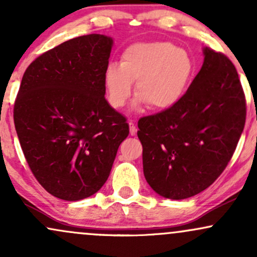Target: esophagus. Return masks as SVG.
Here are the masks:
<instances>
[{
  "mask_svg": "<svg viewBox=\"0 0 257 257\" xmlns=\"http://www.w3.org/2000/svg\"><path fill=\"white\" fill-rule=\"evenodd\" d=\"M129 132H131L132 137H134L137 134V125H135V123L133 120H129Z\"/></svg>",
  "mask_w": 257,
  "mask_h": 257,
  "instance_id": "obj_1",
  "label": "esophagus"
}]
</instances>
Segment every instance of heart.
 <instances>
[{"instance_id":"1","label":"heart","mask_w":257,"mask_h":257,"mask_svg":"<svg viewBox=\"0 0 257 257\" xmlns=\"http://www.w3.org/2000/svg\"><path fill=\"white\" fill-rule=\"evenodd\" d=\"M193 75V59L185 49L164 41L135 43L124 49L119 65L106 69V98L116 110L124 107L137 82L135 107L167 111L184 99Z\"/></svg>"}]
</instances>
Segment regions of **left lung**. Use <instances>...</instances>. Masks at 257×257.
Returning a JSON list of instances; mask_svg holds the SVG:
<instances>
[{
  "mask_svg": "<svg viewBox=\"0 0 257 257\" xmlns=\"http://www.w3.org/2000/svg\"><path fill=\"white\" fill-rule=\"evenodd\" d=\"M202 69L175 107L139 120L144 175L159 196L185 199L225 170L245 124V98L234 65L204 47Z\"/></svg>",
  "mask_w": 257,
  "mask_h": 257,
  "instance_id": "8db88e82",
  "label": "left lung"
}]
</instances>
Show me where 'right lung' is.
I'll return each mask as SVG.
<instances>
[{
    "label": "right lung",
    "instance_id": "obj_1",
    "mask_svg": "<svg viewBox=\"0 0 257 257\" xmlns=\"http://www.w3.org/2000/svg\"><path fill=\"white\" fill-rule=\"evenodd\" d=\"M112 46L105 35L72 38L43 53L23 76L14 104L18 139L35 178L57 198L98 192L129 134L105 99Z\"/></svg>",
    "mask_w": 257,
    "mask_h": 257
}]
</instances>
